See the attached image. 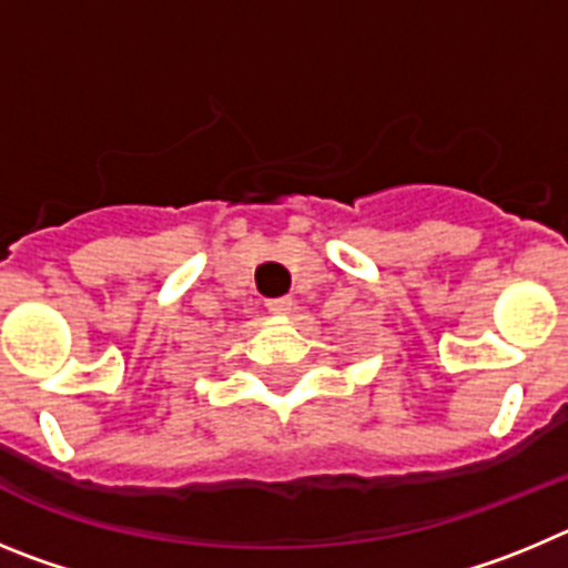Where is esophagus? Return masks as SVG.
<instances>
[{"label":"esophagus","mask_w":568,"mask_h":568,"mask_svg":"<svg viewBox=\"0 0 568 568\" xmlns=\"http://www.w3.org/2000/svg\"><path fill=\"white\" fill-rule=\"evenodd\" d=\"M267 310L273 315H287L290 310H293V298H287V295H284V298H270Z\"/></svg>","instance_id":"1"}]
</instances>
